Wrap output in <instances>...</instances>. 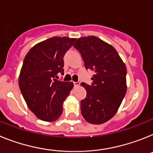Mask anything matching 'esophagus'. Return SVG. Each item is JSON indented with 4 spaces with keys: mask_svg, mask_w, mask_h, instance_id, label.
Segmentation results:
<instances>
[{
    "mask_svg": "<svg viewBox=\"0 0 153 153\" xmlns=\"http://www.w3.org/2000/svg\"><path fill=\"white\" fill-rule=\"evenodd\" d=\"M73 84H74V86L75 87H78L80 85V82H73Z\"/></svg>",
    "mask_w": 153,
    "mask_h": 153,
    "instance_id": "esophagus-1",
    "label": "esophagus"
}]
</instances>
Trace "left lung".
Here are the masks:
<instances>
[{
  "mask_svg": "<svg viewBox=\"0 0 153 153\" xmlns=\"http://www.w3.org/2000/svg\"><path fill=\"white\" fill-rule=\"evenodd\" d=\"M73 46L80 52L86 70L95 72L91 85L82 83L87 92L81 101L82 116L91 124L106 123L126 95V65L111 45L95 36L79 38Z\"/></svg>",
  "mask_w": 153,
  "mask_h": 153,
  "instance_id": "1",
  "label": "left lung"
}]
</instances>
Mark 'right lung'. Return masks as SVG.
<instances>
[{
  "mask_svg": "<svg viewBox=\"0 0 153 153\" xmlns=\"http://www.w3.org/2000/svg\"><path fill=\"white\" fill-rule=\"evenodd\" d=\"M76 38L53 37L29 50L19 75V87L27 105L41 120L52 122L62 114L72 82L57 80L64 74V55Z\"/></svg>",
  "mask_w": 153,
  "mask_h": 153,
  "instance_id": "1",
  "label": "right lung"
}]
</instances>
